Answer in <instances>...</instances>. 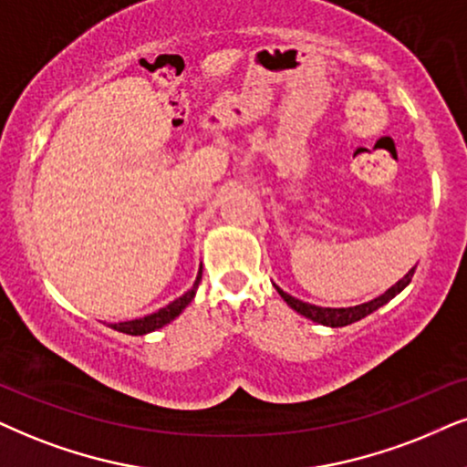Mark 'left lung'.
<instances>
[{
	"label": "left lung",
	"instance_id": "1",
	"mask_svg": "<svg viewBox=\"0 0 467 467\" xmlns=\"http://www.w3.org/2000/svg\"><path fill=\"white\" fill-rule=\"evenodd\" d=\"M414 271H416V267L407 271L405 277H400L397 285H394L392 288H388V291L379 295V297L370 299V302H366V304L353 306V308H321V306H312V304L302 302V299H295L293 295L285 293L282 288H277V286L275 288H277V293H280V297L285 299V302L291 306L293 310H297L299 315L308 317L310 321L321 323V326H327V327H345V326H351V323L359 321V318L368 317L370 312H375L377 308H381L383 304L390 302L392 297H397V295L411 282V277H414Z\"/></svg>",
	"mask_w": 467,
	"mask_h": 467
}]
</instances>
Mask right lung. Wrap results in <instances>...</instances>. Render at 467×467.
Returning a JSON list of instances; mask_svg holds the SVG:
<instances>
[{"instance_id": "obj_1", "label": "right lung", "mask_w": 467, "mask_h": 467, "mask_svg": "<svg viewBox=\"0 0 467 467\" xmlns=\"http://www.w3.org/2000/svg\"><path fill=\"white\" fill-rule=\"evenodd\" d=\"M200 280H202V267H200V271H198V277H196V282H193V286L185 295H182V297L174 299L172 304H168L161 310L152 312V315H149V317L133 318V321H125V323H114V326H111V327L118 329V332H122V334L141 336V334L155 332V329L168 326L170 321H174V318L179 317L181 312L192 304V299H193V295H196V288L200 285Z\"/></svg>"}]
</instances>
